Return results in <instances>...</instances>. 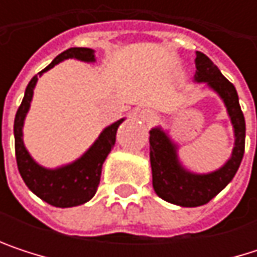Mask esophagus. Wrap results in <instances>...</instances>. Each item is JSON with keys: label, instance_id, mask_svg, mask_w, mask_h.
<instances>
[{"label": "esophagus", "instance_id": "34e87169", "mask_svg": "<svg viewBox=\"0 0 257 257\" xmlns=\"http://www.w3.org/2000/svg\"><path fill=\"white\" fill-rule=\"evenodd\" d=\"M140 119H141L144 123H150V122L155 119V113L150 111V110H144V111L140 113Z\"/></svg>", "mask_w": 257, "mask_h": 257}]
</instances>
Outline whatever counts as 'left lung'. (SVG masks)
<instances>
[{
	"label": "left lung",
	"mask_w": 257,
	"mask_h": 257,
	"mask_svg": "<svg viewBox=\"0 0 257 257\" xmlns=\"http://www.w3.org/2000/svg\"><path fill=\"white\" fill-rule=\"evenodd\" d=\"M195 83H204L223 102L233 131V149L229 159L210 173H193L183 165L179 144L162 126L150 129V165L153 189L159 198L180 207H199L211 201L235 177L244 156L245 120L235 86L213 61L201 52L195 58Z\"/></svg>",
	"instance_id": "1"
}]
</instances>
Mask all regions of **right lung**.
<instances>
[{"label": "right lung", "mask_w": 257, "mask_h": 257, "mask_svg": "<svg viewBox=\"0 0 257 257\" xmlns=\"http://www.w3.org/2000/svg\"><path fill=\"white\" fill-rule=\"evenodd\" d=\"M67 59H77L86 64L96 62L95 50L87 47H71L58 55L52 61V64H49L43 71L34 76L26 86L25 96L16 113L13 128L18 168L28 189L44 202L59 208L77 207L93 198L101 180L102 164L114 147L117 128L125 120V117L119 119L102 129L93 144L80 158L70 164L56 168H46L31 156L24 143V125L26 114L31 108L34 89L37 86L38 77H41L46 71L52 70L55 65Z\"/></svg>", "instance_id": "right-lung-1"}]
</instances>
